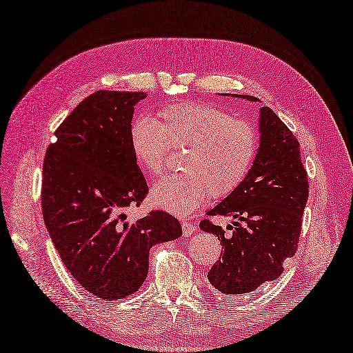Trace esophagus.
Segmentation results:
<instances>
[{
    "label": "esophagus",
    "instance_id": "esophagus-1",
    "mask_svg": "<svg viewBox=\"0 0 353 353\" xmlns=\"http://www.w3.org/2000/svg\"><path fill=\"white\" fill-rule=\"evenodd\" d=\"M181 228H183V235H184L185 238L192 236L193 234H196V232H197L196 225H193V223H190V221H183V223H181Z\"/></svg>",
    "mask_w": 353,
    "mask_h": 353
}]
</instances>
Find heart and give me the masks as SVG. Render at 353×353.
Listing matches in <instances>:
<instances>
[{"label":"heart","instance_id":"1","mask_svg":"<svg viewBox=\"0 0 353 353\" xmlns=\"http://www.w3.org/2000/svg\"><path fill=\"white\" fill-rule=\"evenodd\" d=\"M132 152L147 174L165 168L172 147H184L181 169L154 184L150 202L184 217L214 197H225L241 185L250 172L259 136L254 127L234 119L229 112L206 103L170 105L159 112V121L136 117L128 130Z\"/></svg>","mask_w":353,"mask_h":353}]
</instances>
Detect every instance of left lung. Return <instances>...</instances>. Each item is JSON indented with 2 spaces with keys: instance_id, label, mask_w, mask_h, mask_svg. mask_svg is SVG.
<instances>
[{
  "instance_id": "obj_1",
  "label": "left lung",
  "mask_w": 353,
  "mask_h": 353,
  "mask_svg": "<svg viewBox=\"0 0 353 353\" xmlns=\"http://www.w3.org/2000/svg\"><path fill=\"white\" fill-rule=\"evenodd\" d=\"M236 97L259 101L253 96ZM259 148L253 166L234 193L206 212L229 216V234L208 220L201 229L217 235L219 262L208 272L211 285L221 294L241 295L276 280L283 262L296 252L303 212L308 199L307 172L301 161L299 142L270 108L259 110Z\"/></svg>"
}]
</instances>
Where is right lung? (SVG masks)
Returning a JSON list of instances; mask_svg holds the SVG:
<instances>
[{
    "mask_svg": "<svg viewBox=\"0 0 353 353\" xmlns=\"http://www.w3.org/2000/svg\"><path fill=\"white\" fill-rule=\"evenodd\" d=\"M145 92L97 91L57 128L43 161L41 211L61 261L79 285L105 301L134 294L148 276L150 248L183 235L179 221L152 211L127 221L148 185L128 130Z\"/></svg>",
    "mask_w": 353,
    "mask_h": 353,
    "instance_id": "add662e5",
    "label": "right lung"
}]
</instances>
